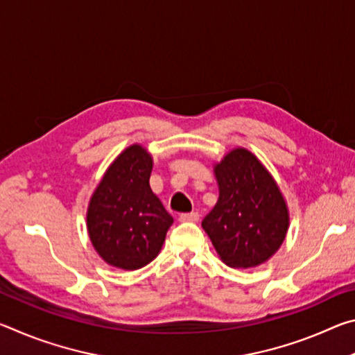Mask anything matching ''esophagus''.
<instances>
[{"instance_id": "esophagus-1", "label": "esophagus", "mask_w": 355, "mask_h": 355, "mask_svg": "<svg viewBox=\"0 0 355 355\" xmlns=\"http://www.w3.org/2000/svg\"><path fill=\"white\" fill-rule=\"evenodd\" d=\"M180 222H197L200 219V214L199 213H184V214H180Z\"/></svg>"}]
</instances>
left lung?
<instances>
[{
    "mask_svg": "<svg viewBox=\"0 0 355 355\" xmlns=\"http://www.w3.org/2000/svg\"><path fill=\"white\" fill-rule=\"evenodd\" d=\"M219 199L202 220L227 266L255 268L280 249L290 213L274 177L248 148L236 147L214 164Z\"/></svg>",
    "mask_w": 355,
    "mask_h": 355,
    "instance_id": "obj_1",
    "label": "left lung"
}]
</instances>
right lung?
<instances>
[{
	"instance_id": "right-lung-1",
	"label": "right lung",
	"mask_w": 355,
	"mask_h": 355,
	"mask_svg": "<svg viewBox=\"0 0 355 355\" xmlns=\"http://www.w3.org/2000/svg\"><path fill=\"white\" fill-rule=\"evenodd\" d=\"M153 158L141 144L123 150L107 167L87 207V233L103 261L136 271L163 248L172 216L150 188Z\"/></svg>"
}]
</instances>
